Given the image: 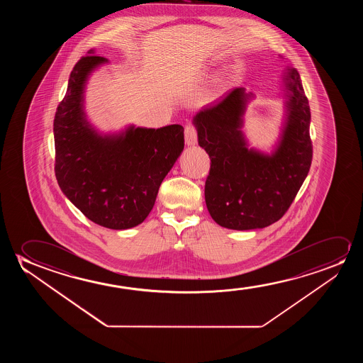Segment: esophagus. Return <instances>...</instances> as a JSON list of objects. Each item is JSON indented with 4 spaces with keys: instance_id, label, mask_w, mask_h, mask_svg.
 Here are the masks:
<instances>
[{
    "instance_id": "esophagus-1",
    "label": "esophagus",
    "mask_w": 363,
    "mask_h": 363,
    "mask_svg": "<svg viewBox=\"0 0 363 363\" xmlns=\"http://www.w3.org/2000/svg\"><path fill=\"white\" fill-rule=\"evenodd\" d=\"M184 141L189 146L196 145V143H197V130H196L194 125H186V128H184Z\"/></svg>"
}]
</instances>
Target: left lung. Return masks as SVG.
Instances as JSON below:
<instances>
[{
    "label": "left lung",
    "instance_id": "obj_1",
    "mask_svg": "<svg viewBox=\"0 0 363 363\" xmlns=\"http://www.w3.org/2000/svg\"><path fill=\"white\" fill-rule=\"evenodd\" d=\"M288 115L272 155L248 149L242 133L248 100L244 88L194 115L199 144L211 159L204 199L211 217L224 228H264L278 222L293 203L313 161L310 106L298 70L284 77Z\"/></svg>",
    "mask_w": 363,
    "mask_h": 363
}]
</instances>
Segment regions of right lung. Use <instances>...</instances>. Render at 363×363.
<instances>
[{
	"label": "right lung",
	"instance_id": "right-lung-1",
	"mask_svg": "<svg viewBox=\"0 0 363 363\" xmlns=\"http://www.w3.org/2000/svg\"><path fill=\"white\" fill-rule=\"evenodd\" d=\"M82 57L70 73L55 111V177L70 202L91 222L110 229L143 223L160 184L184 146V128L130 126L119 135L98 134L86 121L84 88L90 73L108 62Z\"/></svg>",
	"mask_w": 363,
	"mask_h": 363
}]
</instances>
